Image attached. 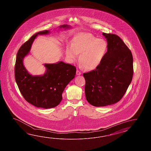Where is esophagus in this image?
Listing matches in <instances>:
<instances>
[{
	"label": "esophagus",
	"instance_id": "esophagus-1",
	"mask_svg": "<svg viewBox=\"0 0 151 151\" xmlns=\"http://www.w3.org/2000/svg\"><path fill=\"white\" fill-rule=\"evenodd\" d=\"M77 75H80V74H81V72H80V71H79L78 70H77Z\"/></svg>",
	"mask_w": 151,
	"mask_h": 151
}]
</instances>
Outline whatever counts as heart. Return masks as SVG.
I'll use <instances>...</instances> for the list:
<instances>
[{"label": "heart", "instance_id": "obj_1", "mask_svg": "<svg viewBox=\"0 0 151 151\" xmlns=\"http://www.w3.org/2000/svg\"><path fill=\"white\" fill-rule=\"evenodd\" d=\"M108 44L103 39H98L91 33H80L73 39L71 46H68L66 53L72 61L79 60L87 70H93L99 65L106 55Z\"/></svg>", "mask_w": 151, "mask_h": 151}]
</instances>
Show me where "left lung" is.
Instances as JSON below:
<instances>
[{
    "instance_id": "left-lung-1",
    "label": "left lung",
    "mask_w": 151,
    "mask_h": 151,
    "mask_svg": "<svg viewBox=\"0 0 151 151\" xmlns=\"http://www.w3.org/2000/svg\"><path fill=\"white\" fill-rule=\"evenodd\" d=\"M103 35L108 44L106 55L95 70L83 74L87 100L96 107L110 105L122 99L133 75L131 50L119 36Z\"/></svg>"
}]
</instances>
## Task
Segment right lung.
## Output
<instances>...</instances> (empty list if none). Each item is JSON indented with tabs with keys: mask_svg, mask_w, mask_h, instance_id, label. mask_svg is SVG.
<instances>
[{
	"mask_svg": "<svg viewBox=\"0 0 151 151\" xmlns=\"http://www.w3.org/2000/svg\"><path fill=\"white\" fill-rule=\"evenodd\" d=\"M68 27L66 25L60 27ZM44 30L32 35L20 47L14 67L15 79L24 99L33 105L43 109L58 106L63 99L62 94L68 83L76 75V68L60 61L57 64H45L46 72L42 76H32L23 65L24 57L29 53L32 42L38 35H46Z\"/></svg>",
	"mask_w": 151,
	"mask_h": 151,
	"instance_id": "add662e5",
	"label": "right lung"
}]
</instances>
